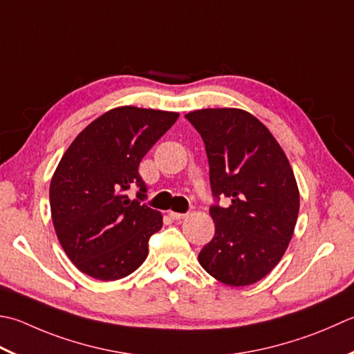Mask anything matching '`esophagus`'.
<instances>
[{"label": "esophagus", "mask_w": 354, "mask_h": 354, "mask_svg": "<svg viewBox=\"0 0 354 354\" xmlns=\"http://www.w3.org/2000/svg\"><path fill=\"white\" fill-rule=\"evenodd\" d=\"M169 216H170L171 219L179 221V219H184V218L187 216V213H176V212H170V213H169Z\"/></svg>", "instance_id": "obj_1"}]
</instances>
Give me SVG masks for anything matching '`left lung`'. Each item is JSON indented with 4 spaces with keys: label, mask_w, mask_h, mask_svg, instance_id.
Here are the masks:
<instances>
[{
    "label": "left lung",
    "mask_w": 354,
    "mask_h": 354,
    "mask_svg": "<svg viewBox=\"0 0 354 354\" xmlns=\"http://www.w3.org/2000/svg\"><path fill=\"white\" fill-rule=\"evenodd\" d=\"M205 144L214 204V236L198 254L214 279L244 287L267 276L293 236L299 190L290 162L270 130L239 109L185 115ZM227 197L231 205H218Z\"/></svg>",
    "instance_id": "obj_1"
}]
</instances>
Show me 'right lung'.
I'll return each instance as SVG.
<instances>
[{"label": "right lung", "mask_w": 354, "mask_h": 354, "mask_svg": "<svg viewBox=\"0 0 354 354\" xmlns=\"http://www.w3.org/2000/svg\"><path fill=\"white\" fill-rule=\"evenodd\" d=\"M179 113L116 107L81 131L50 183L55 232L82 273L101 281L126 278L149 254L162 214L142 204L147 185L138 167ZM137 190V199L128 190Z\"/></svg>", "instance_id": "add662e5"}]
</instances>
